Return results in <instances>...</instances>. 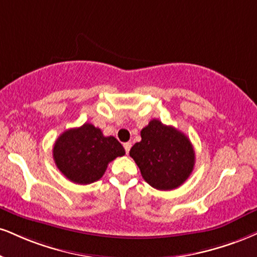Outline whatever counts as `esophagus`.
Segmentation results:
<instances>
[{"mask_svg":"<svg viewBox=\"0 0 257 257\" xmlns=\"http://www.w3.org/2000/svg\"><path fill=\"white\" fill-rule=\"evenodd\" d=\"M123 147H124L125 153L128 154L129 151H131V148H132V144H131V142H125V144H123Z\"/></svg>","mask_w":257,"mask_h":257,"instance_id":"esophagus-1","label":"esophagus"}]
</instances>
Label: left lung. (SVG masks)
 <instances>
[{
	"label": "left lung",
	"mask_w": 257,
	"mask_h": 257,
	"mask_svg": "<svg viewBox=\"0 0 257 257\" xmlns=\"http://www.w3.org/2000/svg\"><path fill=\"white\" fill-rule=\"evenodd\" d=\"M129 154L145 181L158 190L178 188L195 165V152L189 139L159 119H152L142 129L141 141L132 147Z\"/></svg>",
	"instance_id": "1"
}]
</instances>
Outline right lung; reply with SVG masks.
Listing matches in <instances>:
<instances>
[{
    "instance_id": "right-lung-1",
    "label": "right lung",
    "mask_w": 257,
    "mask_h": 257,
    "mask_svg": "<svg viewBox=\"0 0 257 257\" xmlns=\"http://www.w3.org/2000/svg\"><path fill=\"white\" fill-rule=\"evenodd\" d=\"M125 154L113 137H104L91 123L68 129L54 145L52 156L58 170L76 184H89L103 177L107 164Z\"/></svg>"
}]
</instances>
